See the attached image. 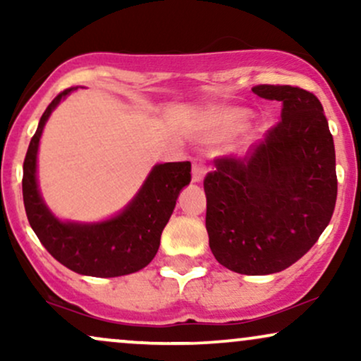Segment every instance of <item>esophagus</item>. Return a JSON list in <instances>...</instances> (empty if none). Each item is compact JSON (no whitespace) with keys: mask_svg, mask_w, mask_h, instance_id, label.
I'll return each mask as SVG.
<instances>
[{"mask_svg":"<svg viewBox=\"0 0 361 361\" xmlns=\"http://www.w3.org/2000/svg\"><path fill=\"white\" fill-rule=\"evenodd\" d=\"M207 171L205 163L202 159H193V168H192V180L193 183H200L204 180Z\"/></svg>","mask_w":361,"mask_h":361,"instance_id":"1","label":"esophagus"}]
</instances>
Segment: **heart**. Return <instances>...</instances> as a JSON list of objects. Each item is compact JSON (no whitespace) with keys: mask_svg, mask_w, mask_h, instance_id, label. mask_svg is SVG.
I'll return each mask as SVG.
<instances>
[{"mask_svg":"<svg viewBox=\"0 0 361 361\" xmlns=\"http://www.w3.org/2000/svg\"><path fill=\"white\" fill-rule=\"evenodd\" d=\"M251 117V111L246 109H226L212 115L209 120V126L205 128L207 137H217V135H226L229 132L238 130L246 126Z\"/></svg>","mask_w":361,"mask_h":361,"instance_id":"heart-1","label":"heart"}]
</instances>
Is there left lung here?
I'll return each instance as SVG.
<instances>
[{
    "mask_svg": "<svg viewBox=\"0 0 361 361\" xmlns=\"http://www.w3.org/2000/svg\"><path fill=\"white\" fill-rule=\"evenodd\" d=\"M252 93L281 102V120L244 157L215 159L204 180L205 227L222 267L270 275L300 259L333 217L336 154L316 94L288 85Z\"/></svg>",
    "mask_w": 361,
    "mask_h": 361,
    "instance_id": "8db88e82",
    "label": "left lung"
}]
</instances>
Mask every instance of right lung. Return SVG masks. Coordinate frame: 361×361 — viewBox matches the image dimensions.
I'll use <instances>...</instances> for the list:
<instances>
[{
  "instance_id": "obj_1",
  "label": "right lung",
  "mask_w": 361,
  "mask_h": 361,
  "mask_svg": "<svg viewBox=\"0 0 361 361\" xmlns=\"http://www.w3.org/2000/svg\"><path fill=\"white\" fill-rule=\"evenodd\" d=\"M76 88L57 94L40 117L23 161V204L32 229L51 255L80 275L122 276L142 270L159 250L181 188L192 180L190 161L156 164L142 188L118 215L97 224L62 222L40 197L37 185V151L44 126L62 98Z\"/></svg>"
}]
</instances>
